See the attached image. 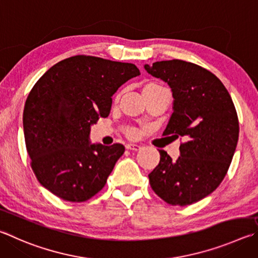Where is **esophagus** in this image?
<instances>
[{"instance_id":"34e87169","label":"esophagus","mask_w":258,"mask_h":258,"mask_svg":"<svg viewBox=\"0 0 258 258\" xmlns=\"http://www.w3.org/2000/svg\"><path fill=\"white\" fill-rule=\"evenodd\" d=\"M126 149L133 150V151H139V150L141 149V145L137 144V143H128V144H126Z\"/></svg>"}]
</instances>
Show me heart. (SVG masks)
<instances>
[{
	"mask_svg": "<svg viewBox=\"0 0 258 258\" xmlns=\"http://www.w3.org/2000/svg\"><path fill=\"white\" fill-rule=\"evenodd\" d=\"M162 89H165V88L161 87L160 84H158V83H153V82L152 83H148L147 86L143 88V93L162 90ZM125 133H126V135H127V137H134L135 133H137V132H135L134 128H127V130L125 131Z\"/></svg>",
	"mask_w": 258,
	"mask_h": 258,
	"instance_id": "heart-1",
	"label": "heart"
}]
</instances>
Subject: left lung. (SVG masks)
<instances>
[{"label": "left lung", "mask_w": 258, "mask_h": 258, "mask_svg": "<svg viewBox=\"0 0 258 258\" xmlns=\"http://www.w3.org/2000/svg\"><path fill=\"white\" fill-rule=\"evenodd\" d=\"M144 69L171 88L174 113L163 135L185 140L176 161L159 150L150 185L168 204H193L217 189L227 175L239 137L235 105L223 83L199 65L171 59Z\"/></svg>", "instance_id": "obj_1"}]
</instances>
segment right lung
<instances>
[{"instance_id":"obj_1","label":"right lung","mask_w":258,"mask_h":258,"mask_svg":"<svg viewBox=\"0 0 258 258\" xmlns=\"http://www.w3.org/2000/svg\"><path fill=\"white\" fill-rule=\"evenodd\" d=\"M138 76L132 63L77 55L36 82L23 109V133L32 170L46 189L77 203L102 189L125 148L90 143L91 125L109 115L114 93Z\"/></svg>"}]
</instances>
